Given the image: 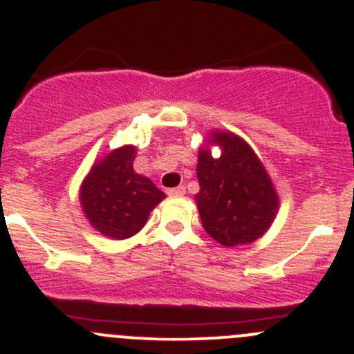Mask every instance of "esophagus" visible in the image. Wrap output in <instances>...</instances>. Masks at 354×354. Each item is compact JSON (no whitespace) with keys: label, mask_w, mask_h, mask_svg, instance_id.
Listing matches in <instances>:
<instances>
[{"label":"esophagus","mask_w":354,"mask_h":354,"mask_svg":"<svg viewBox=\"0 0 354 354\" xmlns=\"http://www.w3.org/2000/svg\"><path fill=\"white\" fill-rule=\"evenodd\" d=\"M183 194H185V187H174L167 190V195H171V197H178V195H183Z\"/></svg>","instance_id":"1"}]
</instances>
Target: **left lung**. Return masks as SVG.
<instances>
[{
	"label": "left lung",
	"instance_id": "left-lung-1",
	"mask_svg": "<svg viewBox=\"0 0 354 354\" xmlns=\"http://www.w3.org/2000/svg\"><path fill=\"white\" fill-rule=\"evenodd\" d=\"M221 147L214 159L209 147L198 152L195 195L205 232L225 247L250 243L273 223L279 197L268 173L249 145L232 133H212Z\"/></svg>",
	"mask_w": 354,
	"mask_h": 354
}]
</instances>
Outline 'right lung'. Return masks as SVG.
I'll return each instance as SVG.
<instances>
[{
	"label": "right lung",
	"instance_id": "obj_1",
	"mask_svg": "<svg viewBox=\"0 0 354 354\" xmlns=\"http://www.w3.org/2000/svg\"><path fill=\"white\" fill-rule=\"evenodd\" d=\"M136 149L126 145L97 162L81 187V205L91 225L111 239H129L145 226L166 195L133 169Z\"/></svg>",
	"mask_w": 354,
	"mask_h": 354
}]
</instances>
